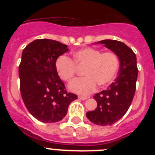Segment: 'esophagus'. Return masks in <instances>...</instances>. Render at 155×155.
Returning a JSON list of instances; mask_svg holds the SVG:
<instances>
[{
    "label": "esophagus",
    "mask_w": 155,
    "mask_h": 155,
    "mask_svg": "<svg viewBox=\"0 0 155 155\" xmlns=\"http://www.w3.org/2000/svg\"><path fill=\"white\" fill-rule=\"evenodd\" d=\"M79 99H81V100H86L87 98V96H82V95H79L78 96Z\"/></svg>",
    "instance_id": "34e87169"
}]
</instances>
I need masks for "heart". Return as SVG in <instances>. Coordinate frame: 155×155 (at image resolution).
<instances>
[{
    "label": "heart",
    "instance_id": "1",
    "mask_svg": "<svg viewBox=\"0 0 155 155\" xmlns=\"http://www.w3.org/2000/svg\"><path fill=\"white\" fill-rule=\"evenodd\" d=\"M73 61L61 56L55 62L56 72L61 80L70 82L74 78L78 68H84L83 78L76 79L70 84L74 92L88 94L96 89L97 84L105 87L110 84L118 72L120 61L116 53L86 47L73 53Z\"/></svg>",
    "mask_w": 155,
    "mask_h": 155
}]
</instances>
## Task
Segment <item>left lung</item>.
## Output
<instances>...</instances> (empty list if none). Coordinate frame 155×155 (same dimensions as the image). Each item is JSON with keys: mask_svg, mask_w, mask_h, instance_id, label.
Instances as JSON below:
<instances>
[{"mask_svg": "<svg viewBox=\"0 0 155 155\" xmlns=\"http://www.w3.org/2000/svg\"><path fill=\"white\" fill-rule=\"evenodd\" d=\"M119 57L120 61L119 76L106 90L93 96L97 108L86 113L87 119L99 126L112 125L123 117L131 105L136 91L138 75L137 57L130 48L124 42L112 39L98 42Z\"/></svg>", "mask_w": 155, "mask_h": 155, "instance_id": "obj_1", "label": "left lung"}]
</instances>
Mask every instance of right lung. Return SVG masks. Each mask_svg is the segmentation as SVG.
<instances>
[{"mask_svg":"<svg viewBox=\"0 0 155 155\" xmlns=\"http://www.w3.org/2000/svg\"><path fill=\"white\" fill-rule=\"evenodd\" d=\"M68 51V46L53 39L31 42L22 52L19 65L20 92L25 105L42 123L61 121L78 96L68 92L56 72L57 59Z\"/></svg>","mask_w":155,"mask_h":155,"instance_id":"1","label":"right lung"}]
</instances>
